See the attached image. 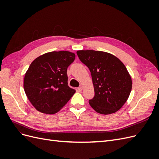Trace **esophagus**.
Instances as JSON below:
<instances>
[{"mask_svg": "<svg viewBox=\"0 0 159 159\" xmlns=\"http://www.w3.org/2000/svg\"><path fill=\"white\" fill-rule=\"evenodd\" d=\"M78 89L79 91H81V90H82V87H81V86H80V87L78 88Z\"/></svg>", "mask_w": 159, "mask_h": 159, "instance_id": "1", "label": "esophagus"}]
</instances>
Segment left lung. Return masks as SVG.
I'll use <instances>...</instances> for the list:
<instances>
[{"label": "left lung", "instance_id": "8db88e82", "mask_svg": "<svg viewBox=\"0 0 159 159\" xmlns=\"http://www.w3.org/2000/svg\"><path fill=\"white\" fill-rule=\"evenodd\" d=\"M80 61L89 68L94 87V97L89 103L96 112L107 115L121 109L132 88L126 67L115 56L95 50L77 51Z\"/></svg>", "mask_w": 159, "mask_h": 159}]
</instances>
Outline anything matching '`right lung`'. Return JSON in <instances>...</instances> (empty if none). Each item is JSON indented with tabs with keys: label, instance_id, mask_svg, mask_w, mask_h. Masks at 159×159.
<instances>
[{
	"label": "right lung",
	"instance_id": "1",
	"mask_svg": "<svg viewBox=\"0 0 159 159\" xmlns=\"http://www.w3.org/2000/svg\"><path fill=\"white\" fill-rule=\"evenodd\" d=\"M75 55L68 51L46 53L34 60L24 80V89L40 112L54 114L68 103L75 90L68 86L67 69Z\"/></svg>",
	"mask_w": 159,
	"mask_h": 159
}]
</instances>
